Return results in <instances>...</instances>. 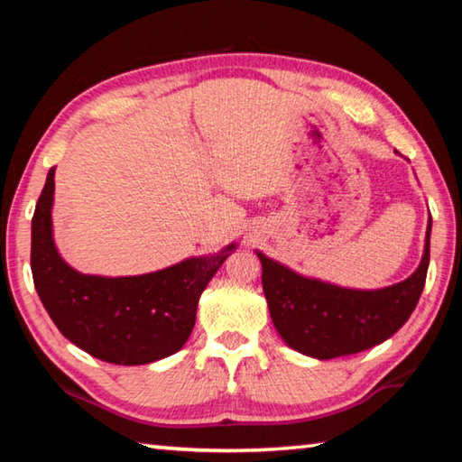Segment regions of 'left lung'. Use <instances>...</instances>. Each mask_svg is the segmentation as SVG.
<instances>
[{
    "label": "left lung",
    "instance_id": "1",
    "mask_svg": "<svg viewBox=\"0 0 462 462\" xmlns=\"http://www.w3.org/2000/svg\"><path fill=\"white\" fill-rule=\"evenodd\" d=\"M428 222L424 254L402 283L350 289L306 277L254 250L263 264V291L275 330L289 348L328 361L363 353L391 338L416 310L430 263Z\"/></svg>",
    "mask_w": 462,
    "mask_h": 462
}]
</instances>
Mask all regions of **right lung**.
I'll use <instances>...</instances> for the list:
<instances>
[{
	"label": "right lung",
	"instance_id": "right-lung-1",
	"mask_svg": "<svg viewBox=\"0 0 462 462\" xmlns=\"http://www.w3.org/2000/svg\"><path fill=\"white\" fill-rule=\"evenodd\" d=\"M52 203L54 167L34 209L30 264L38 297L60 334L99 361L124 366L148 365L181 350L193 332L203 289L236 242L144 275H88L59 253Z\"/></svg>",
	"mask_w": 462,
	"mask_h": 462
}]
</instances>
